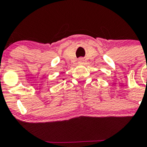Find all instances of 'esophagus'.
<instances>
[{
  "label": "esophagus",
  "mask_w": 147,
  "mask_h": 147,
  "mask_svg": "<svg viewBox=\"0 0 147 147\" xmlns=\"http://www.w3.org/2000/svg\"><path fill=\"white\" fill-rule=\"evenodd\" d=\"M78 62H79L80 64H83V63H84V59H83V58H80V59H79V61H78Z\"/></svg>",
  "instance_id": "esophagus-1"
}]
</instances>
